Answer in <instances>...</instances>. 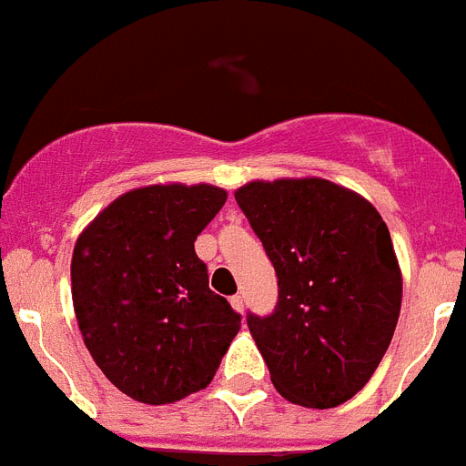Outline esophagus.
Instances as JSON below:
<instances>
[{
	"instance_id": "1",
	"label": "esophagus",
	"mask_w": 466,
	"mask_h": 466,
	"mask_svg": "<svg viewBox=\"0 0 466 466\" xmlns=\"http://www.w3.org/2000/svg\"><path fill=\"white\" fill-rule=\"evenodd\" d=\"M230 305H233V309H236L238 314H245V299H242V295H233V298H230Z\"/></svg>"
}]
</instances>
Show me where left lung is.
I'll return each mask as SVG.
<instances>
[{
    "label": "left lung",
    "instance_id": "8db88e82",
    "mask_svg": "<svg viewBox=\"0 0 466 466\" xmlns=\"http://www.w3.org/2000/svg\"><path fill=\"white\" fill-rule=\"evenodd\" d=\"M236 202L279 276L274 314L248 317L271 383L295 405H343L367 386L400 317L386 221L362 195L314 176L249 180Z\"/></svg>",
    "mask_w": 466,
    "mask_h": 466
}]
</instances>
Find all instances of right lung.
Wrapping results in <instances>:
<instances>
[{"mask_svg": "<svg viewBox=\"0 0 466 466\" xmlns=\"http://www.w3.org/2000/svg\"><path fill=\"white\" fill-rule=\"evenodd\" d=\"M224 187L159 183L123 192L83 228L71 295L83 343L128 398L171 405L207 388L240 330L211 293L195 240L224 207Z\"/></svg>", "mask_w": 466, "mask_h": 466, "instance_id": "obj_1", "label": "right lung"}]
</instances>
